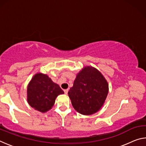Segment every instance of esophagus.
Instances as JSON below:
<instances>
[{"mask_svg":"<svg viewBox=\"0 0 146 146\" xmlns=\"http://www.w3.org/2000/svg\"><path fill=\"white\" fill-rule=\"evenodd\" d=\"M68 89H66V90H64V93H65L66 94V95H67V94H68Z\"/></svg>","mask_w":146,"mask_h":146,"instance_id":"1","label":"esophagus"}]
</instances>
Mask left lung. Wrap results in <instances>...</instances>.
Wrapping results in <instances>:
<instances>
[{
	"instance_id": "obj_1",
	"label": "left lung",
	"mask_w": 146,
	"mask_h": 146,
	"mask_svg": "<svg viewBox=\"0 0 146 146\" xmlns=\"http://www.w3.org/2000/svg\"><path fill=\"white\" fill-rule=\"evenodd\" d=\"M108 90V84L102 74L95 68L86 67L76 75L68 95L75 110L89 115L101 108Z\"/></svg>"
}]
</instances>
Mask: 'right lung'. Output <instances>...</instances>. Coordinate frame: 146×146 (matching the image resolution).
<instances>
[{"label":"right lung","instance_id":"1","mask_svg":"<svg viewBox=\"0 0 146 146\" xmlns=\"http://www.w3.org/2000/svg\"><path fill=\"white\" fill-rule=\"evenodd\" d=\"M28 102L35 110L46 112L53 107L58 95L64 93L62 90L54 83L48 75L37 73L28 86Z\"/></svg>","mask_w":146,"mask_h":146}]
</instances>
